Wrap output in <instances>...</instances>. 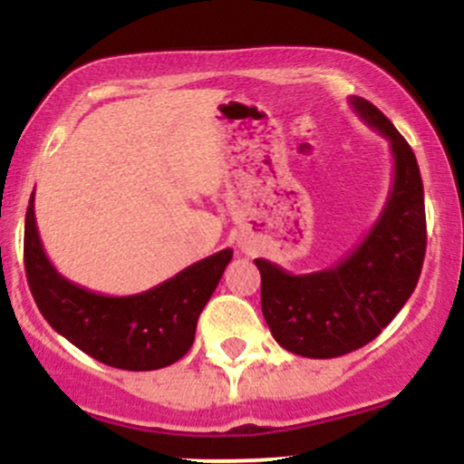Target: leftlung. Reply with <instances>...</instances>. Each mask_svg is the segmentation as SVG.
I'll use <instances>...</instances> for the list:
<instances>
[{
    "label": "left lung",
    "instance_id": "obj_1",
    "mask_svg": "<svg viewBox=\"0 0 464 464\" xmlns=\"http://www.w3.org/2000/svg\"><path fill=\"white\" fill-rule=\"evenodd\" d=\"M362 121L386 137L392 185L371 231L332 268L292 275L255 259L262 275V312L270 334L290 353L327 360L380 335L417 287L425 257L423 180L412 148L369 100L351 95Z\"/></svg>",
    "mask_w": 464,
    "mask_h": 464
}]
</instances>
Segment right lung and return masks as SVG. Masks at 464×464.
<instances>
[{"label":"right lung","instance_id":"obj_1","mask_svg":"<svg viewBox=\"0 0 464 464\" xmlns=\"http://www.w3.org/2000/svg\"><path fill=\"white\" fill-rule=\"evenodd\" d=\"M231 257V248L220 250L140 295H98L65 279L47 259L36 228L34 191L25 211V275L41 314L63 338L115 369L154 371L183 358Z\"/></svg>","mask_w":464,"mask_h":464}]
</instances>
